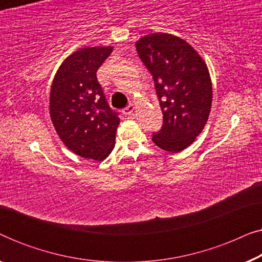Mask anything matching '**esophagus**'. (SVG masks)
Listing matches in <instances>:
<instances>
[{
    "instance_id": "obj_1",
    "label": "esophagus",
    "mask_w": 262,
    "mask_h": 262,
    "mask_svg": "<svg viewBox=\"0 0 262 262\" xmlns=\"http://www.w3.org/2000/svg\"><path fill=\"white\" fill-rule=\"evenodd\" d=\"M134 112H135V106L134 105H128L123 110V114H125V116H131V114Z\"/></svg>"
}]
</instances>
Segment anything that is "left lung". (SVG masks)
<instances>
[{
  "instance_id": "left-lung-1",
  "label": "left lung",
  "mask_w": 262,
  "mask_h": 262,
  "mask_svg": "<svg viewBox=\"0 0 262 262\" xmlns=\"http://www.w3.org/2000/svg\"><path fill=\"white\" fill-rule=\"evenodd\" d=\"M136 49L152 75L163 114L152 142L166 151H181L194 142L209 118L212 83L206 64L188 42L167 33L145 35Z\"/></svg>"
}]
</instances>
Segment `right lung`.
Instances as JSON below:
<instances>
[{
	"mask_svg": "<svg viewBox=\"0 0 262 262\" xmlns=\"http://www.w3.org/2000/svg\"><path fill=\"white\" fill-rule=\"evenodd\" d=\"M107 48H84L62 63L50 93V116L68 149L101 161L114 148L120 123L96 78V71L112 52Z\"/></svg>",
	"mask_w": 262,
	"mask_h": 262,
	"instance_id": "right-lung-1",
	"label": "right lung"
}]
</instances>
